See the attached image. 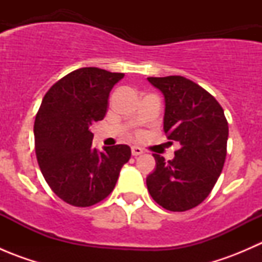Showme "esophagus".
Here are the masks:
<instances>
[{
    "mask_svg": "<svg viewBox=\"0 0 262 262\" xmlns=\"http://www.w3.org/2000/svg\"><path fill=\"white\" fill-rule=\"evenodd\" d=\"M142 153H143V149H142L141 147H137V146L132 147V155L133 156H141Z\"/></svg>",
    "mask_w": 262,
    "mask_h": 262,
    "instance_id": "esophagus-1",
    "label": "esophagus"
}]
</instances>
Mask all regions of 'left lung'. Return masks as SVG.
I'll return each mask as SVG.
<instances>
[{
    "label": "left lung",
    "instance_id": "1",
    "mask_svg": "<svg viewBox=\"0 0 262 262\" xmlns=\"http://www.w3.org/2000/svg\"><path fill=\"white\" fill-rule=\"evenodd\" d=\"M147 80L165 96L167 139L180 143L173 160L153 155L156 168L147 178L148 191L165 209L185 212L204 202L223 170L228 123L219 102L195 82L182 76Z\"/></svg>",
    "mask_w": 262,
    "mask_h": 262
}]
</instances>
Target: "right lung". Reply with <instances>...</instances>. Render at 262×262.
Returning <instances> with one entry per match:
<instances>
[{"instance_id":"1","label":"right lung","mask_w":262,"mask_h":262,"mask_svg":"<svg viewBox=\"0 0 262 262\" xmlns=\"http://www.w3.org/2000/svg\"><path fill=\"white\" fill-rule=\"evenodd\" d=\"M124 73L84 67L55 82L34 123L39 167L58 198L73 207H91L114 190L130 147L92 148L90 125L104 119L109 94Z\"/></svg>"}]
</instances>
